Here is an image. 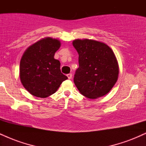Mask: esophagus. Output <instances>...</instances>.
<instances>
[{
    "label": "esophagus",
    "mask_w": 146,
    "mask_h": 146,
    "mask_svg": "<svg viewBox=\"0 0 146 146\" xmlns=\"http://www.w3.org/2000/svg\"><path fill=\"white\" fill-rule=\"evenodd\" d=\"M67 77H68V80H71V79L72 78V74H71V73H69V74H67Z\"/></svg>",
    "instance_id": "34e87169"
}]
</instances>
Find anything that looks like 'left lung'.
I'll use <instances>...</instances> for the list:
<instances>
[{
  "mask_svg": "<svg viewBox=\"0 0 146 146\" xmlns=\"http://www.w3.org/2000/svg\"><path fill=\"white\" fill-rule=\"evenodd\" d=\"M73 45L79 54V67L73 81L82 95L90 99L104 96L116 83L119 66L113 50L92 40H75Z\"/></svg>",
  "mask_w": 146,
  "mask_h": 146,
  "instance_id": "8db88e82",
  "label": "left lung"
}]
</instances>
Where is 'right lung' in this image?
<instances>
[{"mask_svg": "<svg viewBox=\"0 0 146 146\" xmlns=\"http://www.w3.org/2000/svg\"><path fill=\"white\" fill-rule=\"evenodd\" d=\"M60 42L46 38L30 46L22 57L20 78L25 89L38 98H47L68 78L61 73L59 60L54 59Z\"/></svg>", "mask_w": 146, "mask_h": 146, "instance_id": "obj_1", "label": "right lung"}]
</instances>
